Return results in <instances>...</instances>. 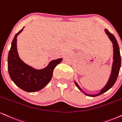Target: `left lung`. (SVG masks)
Wrapping results in <instances>:
<instances>
[{"label": "left lung", "instance_id": "1", "mask_svg": "<svg viewBox=\"0 0 122 122\" xmlns=\"http://www.w3.org/2000/svg\"><path fill=\"white\" fill-rule=\"evenodd\" d=\"M105 31L106 33V35H107L108 37H109L110 40H111V41L112 43V46H113V62H112V70H111V75L110 76L109 79L107 83V84L105 85V86L103 88H102V89L100 91L99 93L96 94H86L85 92L82 90L81 88L77 84V83L76 81H74L75 85L78 88V89L81 92H82L83 94H85V95H87L89 97H94L98 96V95H100L106 92L107 91H108L110 89H111L113 85H114V83H115L116 81H117V78H118L119 72L120 68H121V54H120V51H119V45L117 42V40H116L115 37H114V36L107 29H105Z\"/></svg>", "mask_w": 122, "mask_h": 122}]
</instances>
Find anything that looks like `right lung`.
<instances>
[{"label":"right lung","mask_w":122,"mask_h":122,"mask_svg":"<svg viewBox=\"0 0 122 122\" xmlns=\"http://www.w3.org/2000/svg\"><path fill=\"white\" fill-rule=\"evenodd\" d=\"M23 28L15 35L12 42L8 56V73L12 81L22 90L27 92H37L49 82L54 69L62 58L51 61L46 67L40 70L27 65L20 59L17 51V37Z\"/></svg>","instance_id":"1"}]
</instances>
